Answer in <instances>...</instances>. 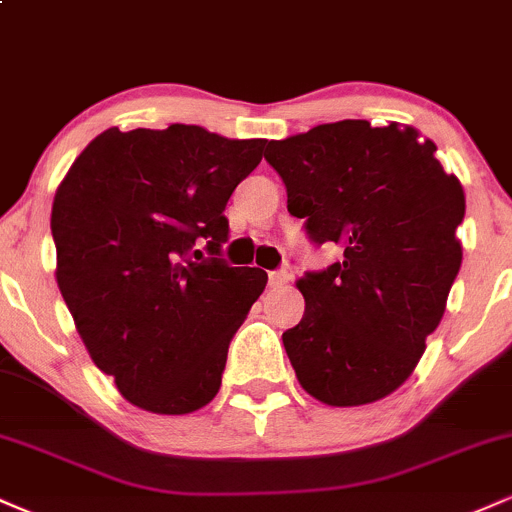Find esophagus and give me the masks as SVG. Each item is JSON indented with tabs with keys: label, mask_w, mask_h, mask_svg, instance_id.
<instances>
[{
	"label": "esophagus",
	"mask_w": 512,
	"mask_h": 512,
	"mask_svg": "<svg viewBox=\"0 0 512 512\" xmlns=\"http://www.w3.org/2000/svg\"><path fill=\"white\" fill-rule=\"evenodd\" d=\"M289 281H291L289 269H274V272H269V286H272V289H279V286L289 284Z\"/></svg>",
	"instance_id": "1"
}]
</instances>
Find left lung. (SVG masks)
<instances>
[{
	"label": "left lung",
	"mask_w": 512,
	"mask_h": 512,
	"mask_svg": "<svg viewBox=\"0 0 512 512\" xmlns=\"http://www.w3.org/2000/svg\"><path fill=\"white\" fill-rule=\"evenodd\" d=\"M264 158L308 238L344 252L298 281L303 320L281 334L298 383L332 407L387 397L419 363L460 272V180L431 139L395 122L317 125L269 142Z\"/></svg>",
	"instance_id": "obj_1"
}]
</instances>
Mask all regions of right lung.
Segmentation results:
<instances>
[{"mask_svg": "<svg viewBox=\"0 0 512 512\" xmlns=\"http://www.w3.org/2000/svg\"><path fill=\"white\" fill-rule=\"evenodd\" d=\"M264 144L199 125L110 127L57 187V286L93 363L137 407L190 414L219 392L228 344L267 284L221 260L223 209ZM202 239L211 258L194 250Z\"/></svg>", "mask_w": 512, "mask_h": 512, "instance_id": "1", "label": "right lung"}]
</instances>
